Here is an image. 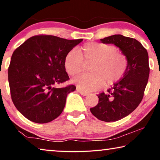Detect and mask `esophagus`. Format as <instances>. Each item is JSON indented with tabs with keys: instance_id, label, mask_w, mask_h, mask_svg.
<instances>
[{
	"instance_id": "obj_1",
	"label": "esophagus",
	"mask_w": 160,
	"mask_h": 160,
	"mask_svg": "<svg viewBox=\"0 0 160 160\" xmlns=\"http://www.w3.org/2000/svg\"><path fill=\"white\" fill-rule=\"evenodd\" d=\"M76 91H77L78 93H80L81 95H82L83 96H87V95H89V92H87L83 91V90H82V89H80L79 88H78V87L76 88Z\"/></svg>"
}]
</instances>
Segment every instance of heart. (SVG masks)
Returning <instances> with one entry per match:
<instances>
[{
	"mask_svg": "<svg viewBox=\"0 0 160 160\" xmlns=\"http://www.w3.org/2000/svg\"><path fill=\"white\" fill-rule=\"evenodd\" d=\"M85 62H92L90 73L77 76L72 80L83 91H95L113 86L119 82L127 71L128 61L124 54L118 52L115 46L89 42L82 48V52L73 49L64 58V67L69 75L75 76L84 68Z\"/></svg>",
	"mask_w": 160,
	"mask_h": 160,
	"instance_id": "obj_1",
	"label": "heart"
}]
</instances>
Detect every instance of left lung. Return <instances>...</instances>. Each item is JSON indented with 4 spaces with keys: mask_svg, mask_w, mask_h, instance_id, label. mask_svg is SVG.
Segmentation results:
<instances>
[{
    "mask_svg": "<svg viewBox=\"0 0 160 160\" xmlns=\"http://www.w3.org/2000/svg\"><path fill=\"white\" fill-rule=\"evenodd\" d=\"M102 43H112L127 57L128 65L124 75L107 93L98 95L99 101L90 108L101 121L116 122L126 117L141 103L149 76L148 55L143 45L132 38L113 35L100 39Z\"/></svg>",
    "mask_w": 160,
    "mask_h": 160,
    "instance_id": "8db88e82",
    "label": "left lung"
}]
</instances>
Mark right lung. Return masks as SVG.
I'll use <instances>...</instances> for the list:
<instances>
[{"instance_id": "obj_1", "label": "right lung", "mask_w": 160, "mask_h": 160, "mask_svg": "<svg viewBox=\"0 0 160 160\" xmlns=\"http://www.w3.org/2000/svg\"><path fill=\"white\" fill-rule=\"evenodd\" d=\"M82 41L41 35L28 38L13 52L8 70L11 96L17 110L30 121L47 123L62 112L68 94L76 87L53 86L69 79L65 56Z\"/></svg>"}]
</instances>
